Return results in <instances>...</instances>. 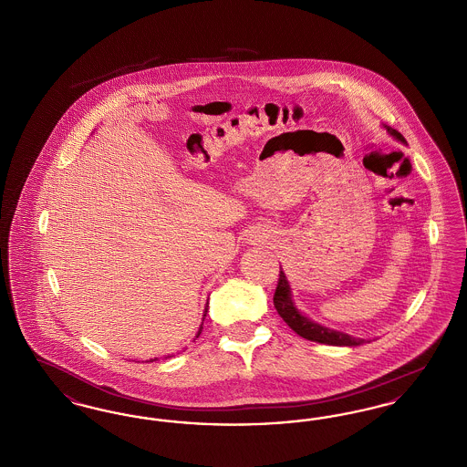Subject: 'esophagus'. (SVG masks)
Returning <instances> with one entry per match:
<instances>
[{
  "mask_svg": "<svg viewBox=\"0 0 467 467\" xmlns=\"http://www.w3.org/2000/svg\"><path fill=\"white\" fill-rule=\"evenodd\" d=\"M267 238H269V233L266 229L250 231V234L246 236V244H261V242H266Z\"/></svg>",
  "mask_w": 467,
  "mask_h": 467,
  "instance_id": "34e87169",
  "label": "esophagus"
}]
</instances>
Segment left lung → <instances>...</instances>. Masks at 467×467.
Returning <instances> with one entry per match:
<instances>
[{
  "instance_id": "1",
  "label": "left lung",
  "mask_w": 467,
  "mask_h": 467,
  "mask_svg": "<svg viewBox=\"0 0 467 467\" xmlns=\"http://www.w3.org/2000/svg\"><path fill=\"white\" fill-rule=\"evenodd\" d=\"M385 130L389 131V134H392L396 140H400V143H406L404 136L400 131H396L389 126H385ZM273 303H275V308L278 311V315L285 320V324L289 326L290 329L294 333L299 334L301 337H305V339L324 343V345H333V347H357V345L366 343V339H360V337H354L350 334L324 327V326L313 322L308 317H305L301 311L297 310L294 301H292L289 282H287V276H285L284 271H280V278H278V285L275 290Z\"/></svg>"
}]
</instances>
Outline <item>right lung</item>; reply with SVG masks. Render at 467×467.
<instances>
[{"label":"right lung","mask_w":467,"mask_h":467,"mask_svg":"<svg viewBox=\"0 0 467 467\" xmlns=\"http://www.w3.org/2000/svg\"><path fill=\"white\" fill-rule=\"evenodd\" d=\"M206 311H208V308H204V313H202V320H204V317H206ZM201 329H202V324H201L200 326V331H198V336H200L201 334ZM198 336H196V337H198ZM150 360H152V358H150Z\"/></svg>","instance_id":"1"}]
</instances>
